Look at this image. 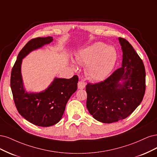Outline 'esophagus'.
Instances as JSON below:
<instances>
[{"mask_svg": "<svg viewBox=\"0 0 157 157\" xmlns=\"http://www.w3.org/2000/svg\"><path fill=\"white\" fill-rule=\"evenodd\" d=\"M86 86V83L83 82H82V81H80V82H79L78 84V88L79 89H85Z\"/></svg>", "mask_w": 157, "mask_h": 157, "instance_id": "1", "label": "esophagus"}]
</instances>
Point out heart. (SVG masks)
Listing matches in <instances>:
<instances>
[{"label":"heart","mask_w":157,"mask_h":157,"mask_svg":"<svg viewBox=\"0 0 157 157\" xmlns=\"http://www.w3.org/2000/svg\"><path fill=\"white\" fill-rule=\"evenodd\" d=\"M116 60L115 49L102 42H96L80 50L74 57L75 63L86 64L85 73L93 81H101L107 77L112 71ZM72 65L74 67L73 63Z\"/></svg>","instance_id":"obj_1"}]
</instances>
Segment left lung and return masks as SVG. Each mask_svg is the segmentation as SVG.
I'll return each instance as SVG.
<instances>
[{
	"instance_id": "obj_1",
	"label": "left lung",
	"mask_w": 157,
	"mask_h": 157,
	"mask_svg": "<svg viewBox=\"0 0 157 157\" xmlns=\"http://www.w3.org/2000/svg\"><path fill=\"white\" fill-rule=\"evenodd\" d=\"M118 39L123 52L121 67L103 82L86 86L89 112L104 123L127 117L140 104L145 90L142 60L127 40Z\"/></svg>"
}]
</instances>
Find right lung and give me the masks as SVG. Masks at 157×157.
<instances>
[{"instance_id": "1", "label": "right lung", "mask_w": 157, "mask_h": 157, "mask_svg": "<svg viewBox=\"0 0 157 157\" xmlns=\"http://www.w3.org/2000/svg\"><path fill=\"white\" fill-rule=\"evenodd\" d=\"M53 41L52 36L30 40L19 52L11 73V89L19 113L30 123L44 127L59 122L68 100L76 91L78 83V75L70 79L55 78L41 92H27L25 89L21 74L23 59L33 51Z\"/></svg>"}]
</instances>
